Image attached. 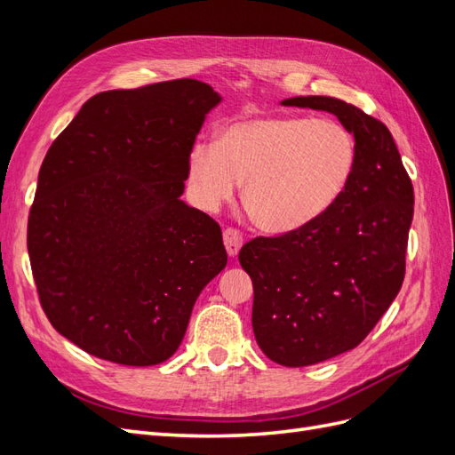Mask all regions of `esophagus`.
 <instances>
[{
	"label": "esophagus",
	"mask_w": 455,
	"mask_h": 455,
	"mask_svg": "<svg viewBox=\"0 0 455 455\" xmlns=\"http://www.w3.org/2000/svg\"><path fill=\"white\" fill-rule=\"evenodd\" d=\"M224 244H226V251L229 256H237L241 246H243V235L233 228L224 229Z\"/></svg>",
	"instance_id": "esophagus-1"
}]
</instances>
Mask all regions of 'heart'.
<instances>
[{
	"label": "heart",
	"instance_id": "1",
	"mask_svg": "<svg viewBox=\"0 0 455 455\" xmlns=\"http://www.w3.org/2000/svg\"><path fill=\"white\" fill-rule=\"evenodd\" d=\"M356 163L353 134L334 119L259 116L231 123L188 157L191 196L214 212L243 186L254 224L269 233L307 226L334 206Z\"/></svg>",
	"mask_w": 455,
	"mask_h": 455
}]
</instances>
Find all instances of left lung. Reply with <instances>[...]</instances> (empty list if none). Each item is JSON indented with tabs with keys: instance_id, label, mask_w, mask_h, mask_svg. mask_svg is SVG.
<instances>
[{
	"instance_id": "8db88e82",
	"label": "left lung",
	"mask_w": 455,
	"mask_h": 455,
	"mask_svg": "<svg viewBox=\"0 0 455 455\" xmlns=\"http://www.w3.org/2000/svg\"><path fill=\"white\" fill-rule=\"evenodd\" d=\"M281 104L334 114L356 144L351 182L332 209L284 235L256 237L239 252L254 286L259 349L298 368L359 346L393 304L404 281L414 188L381 121L330 96Z\"/></svg>"
}]
</instances>
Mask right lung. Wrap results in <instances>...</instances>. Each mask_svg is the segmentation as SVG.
Instances as JSON below:
<instances>
[{"mask_svg":"<svg viewBox=\"0 0 455 455\" xmlns=\"http://www.w3.org/2000/svg\"><path fill=\"white\" fill-rule=\"evenodd\" d=\"M211 85L106 91L49 148L28 218L41 307L99 359L154 366L176 353L203 288L228 264L222 229L180 197Z\"/></svg>","mask_w":455,"mask_h":455,"instance_id":"right-lung-1","label":"right lung"}]
</instances>
